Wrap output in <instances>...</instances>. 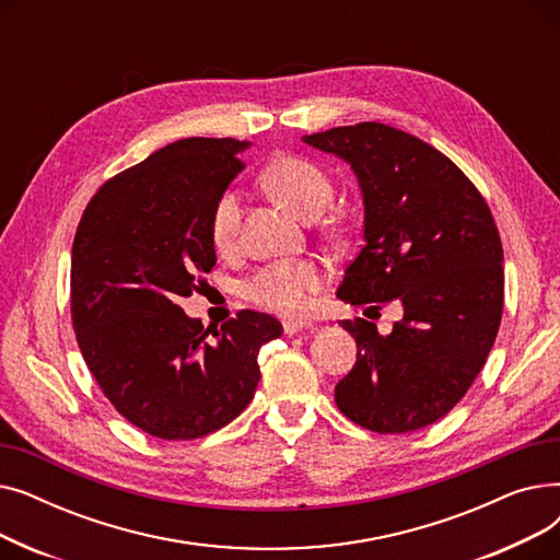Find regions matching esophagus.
<instances>
[{
	"instance_id": "obj_1",
	"label": "esophagus",
	"mask_w": 560,
	"mask_h": 560,
	"mask_svg": "<svg viewBox=\"0 0 560 560\" xmlns=\"http://www.w3.org/2000/svg\"><path fill=\"white\" fill-rule=\"evenodd\" d=\"M306 329H315L311 322H302V319H285L283 322V331L288 334V336H295V334H300V331H306Z\"/></svg>"
}]
</instances>
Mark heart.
Returning <instances> with one entry per match:
<instances>
[{
  "mask_svg": "<svg viewBox=\"0 0 560 560\" xmlns=\"http://www.w3.org/2000/svg\"><path fill=\"white\" fill-rule=\"evenodd\" d=\"M262 184L304 220H315L325 213L334 199L329 174L302 156L275 159L262 170ZM241 215L243 206L238 192L224 190L215 199L209 218V235L215 249L226 252L238 241ZM322 283L325 277L315 262L277 260L245 281L243 295L265 311L298 317L311 308L313 295Z\"/></svg>",
  "mask_w": 560,
  "mask_h": 560,
  "instance_id": "1",
  "label": "heart"
}]
</instances>
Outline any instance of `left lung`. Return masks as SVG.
Returning <instances> with one entry per match:
<instances>
[{"instance_id": "8db88e82", "label": "left lung", "mask_w": 560, "mask_h": 560, "mask_svg": "<svg viewBox=\"0 0 560 560\" xmlns=\"http://www.w3.org/2000/svg\"><path fill=\"white\" fill-rule=\"evenodd\" d=\"M354 170L363 241L336 295L404 317L381 336L374 322L345 319L359 354L338 381L336 404L376 433L433 424L463 399L494 345L504 308V249L475 184L424 140L381 122L304 136Z\"/></svg>"}]
</instances>
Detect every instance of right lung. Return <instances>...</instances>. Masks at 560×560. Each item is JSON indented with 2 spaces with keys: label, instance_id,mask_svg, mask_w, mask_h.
Returning <instances> with one entry per match:
<instances>
[{
  "label": "right lung",
  "instance_id": "1",
  "mask_svg": "<svg viewBox=\"0 0 560 560\" xmlns=\"http://www.w3.org/2000/svg\"><path fill=\"white\" fill-rule=\"evenodd\" d=\"M249 142L184 138L108 179L72 245V327L88 370L117 413L163 440L209 435L238 418L258 386V349L283 334L241 311L220 329L182 298L215 265L209 218L243 172Z\"/></svg>",
  "mask_w": 560,
  "mask_h": 560
}]
</instances>
